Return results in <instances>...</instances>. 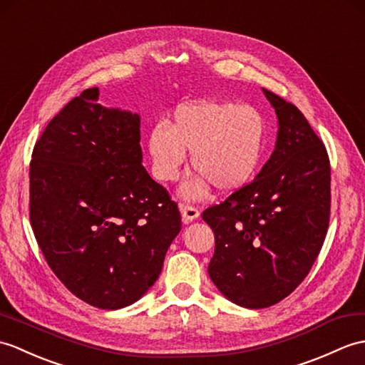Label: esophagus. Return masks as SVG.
<instances>
[{"mask_svg": "<svg viewBox=\"0 0 365 365\" xmlns=\"http://www.w3.org/2000/svg\"><path fill=\"white\" fill-rule=\"evenodd\" d=\"M180 211H182L183 221H185L186 224L194 221V219H197V217L200 216V211H199L196 207L186 205V203H182V205H180Z\"/></svg>", "mask_w": 365, "mask_h": 365, "instance_id": "34e87169", "label": "esophagus"}]
</instances>
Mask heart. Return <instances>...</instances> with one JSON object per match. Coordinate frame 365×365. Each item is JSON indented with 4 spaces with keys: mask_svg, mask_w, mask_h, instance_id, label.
Here are the masks:
<instances>
[{
    "mask_svg": "<svg viewBox=\"0 0 365 365\" xmlns=\"http://www.w3.org/2000/svg\"><path fill=\"white\" fill-rule=\"evenodd\" d=\"M266 120L255 107L233 101H197L183 104L168 125L152 127L148 148L158 180L179 175L185 150L191 166L202 177L182 188L188 199L207 196L208 183L221 192H233L247 185L258 171L266 146Z\"/></svg>",
    "mask_w": 365,
    "mask_h": 365,
    "instance_id": "1",
    "label": "heart"
}]
</instances>
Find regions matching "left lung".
<instances>
[{"mask_svg": "<svg viewBox=\"0 0 365 365\" xmlns=\"http://www.w3.org/2000/svg\"><path fill=\"white\" fill-rule=\"evenodd\" d=\"M262 91L278 116L275 150L255 180L202 213L216 241L210 278L250 309L282 302L309 274L331 210L325 144L297 107Z\"/></svg>", "mask_w": 365, "mask_h": 365, "instance_id": "obj_1", "label": "left lung"}]
</instances>
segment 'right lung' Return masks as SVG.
Returning a JSON list of instances; mask_svg holds the SVG:
<instances>
[{"label":"right lung","mask_w":365,"mask_h":365,"mask_svg":"<svg viewBox=\"0 0 365 365\" xmlns=\"http://www.w3.org/2000/svg\"><path fill=\"white\" fill-rule=\"evenodd\" d=\"M83 90L32 150L29 219L56 277L101 309L137 302L182 228L177 203L141 165L140 116Z\"/></svg>","instance_id":"right-lung-1"}]
</instances>
